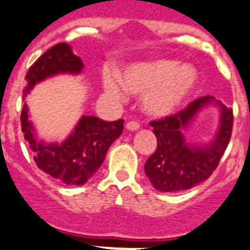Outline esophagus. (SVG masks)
Wrapping results in <instances>:
<instances>
[{
	"instance_id": "34e87169",
	"label": "esophagus",
	"mask_w": 250,
	"mask_h": 250,
	"mask_svg": "<svg viewBox=\"0 0 250 250\" xmlns=\"http://www.w3.org/2000/svg\"><path fill=\"white\" fill-rule=\"evenodd\" d=\"M126 129L131 131L138 130V129H139V123H138V121H134V120H130V121H127L126 123Z\"/></svg>"
}]
</instances>
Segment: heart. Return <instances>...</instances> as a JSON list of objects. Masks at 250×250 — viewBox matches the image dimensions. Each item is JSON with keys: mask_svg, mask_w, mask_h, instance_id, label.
Segmentation results:
<instances>
[{"mask_svg": "<svg viewBox=\"0 0 250 250\" xmlns=\"http://www.w3.org/2000/svg\"><path fill=\"white\" fill-rule=\"evenodd\" d=\"M124 83L130 93L143 97L146 111L153 116H167L174 111L197 81L192 65L182 64L170 59H160L134 64L124 72ZM104 87L112 97L125 94L121 80L116 75L104 76Z\"/></svg>", "mask_w": 250, "mask_h": 250, "instance_id": "obj_1", "label": "heart"}]
</instances>
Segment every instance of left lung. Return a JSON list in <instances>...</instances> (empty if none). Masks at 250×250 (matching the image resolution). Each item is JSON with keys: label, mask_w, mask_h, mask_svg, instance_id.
<instances>
[{"label": "left lung", "mask_w": 250, "mask_h": 250, "mask_svg": "<svg viewBox=\"0 0 250 250\" xmlns=\"http://www.w3.org/2000/svg\"><path fill=\"white\" fill-rule=\"evenodd\" d=\"M213 101L214 97L209 95L197 98L179 112L149 123L157 138V148L146 161L145 171L156 189L163 192L188 189L209 178L217 169L232 133V108L219 103L222 109L221 126L209 146L187 145L182 134L199 109Z\"/></svg>", "instance_id": "1"}]
</instances>
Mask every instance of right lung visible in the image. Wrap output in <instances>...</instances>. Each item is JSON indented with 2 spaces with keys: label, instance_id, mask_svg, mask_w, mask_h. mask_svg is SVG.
<instances>
[{
  "label": "right lung",
  "instance_id": "add662e5",
  "mask_svg": "<svg viewBox=\"0 0 250 250\" xmlns=\"http://www.w3.org/2000/svg\"><path fill=\"white\" fill-rule=\"evenodd\" d=\"M83 61L72 53L69 45L57 43L41 55L28 69L25 80L27 94L36 83L57 73H80ZM21 130L36 152L37 167L59 179L64 185L80 186L86 183L101 167L109 146L121 135L124 120L104 121L95 116H83L75 131L62 145L39 142L33 134V127L28 121V108L24 104L21 115Z\"/></svg>",
  "mask_w": 250,
  "mask_h": 250
}]
</instances>
